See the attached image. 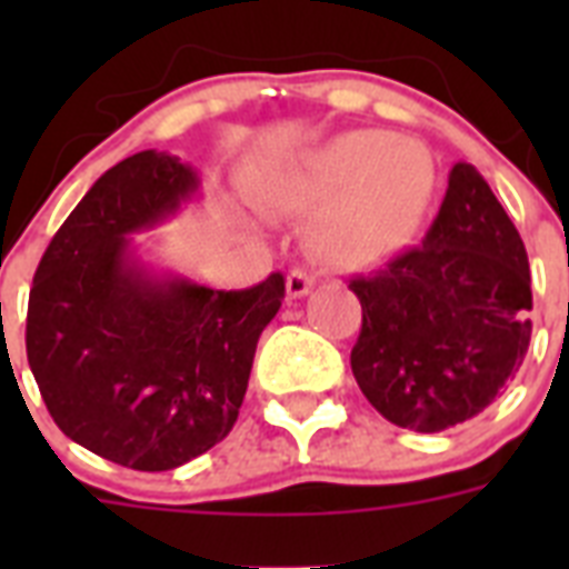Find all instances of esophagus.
Instances as JSON below:
<instances>
[{
  "mask_svg": "<svg viewBox=\"0 0 569 569\" xmlns=\"http://www.w3.org/2000/svg\"><path fill=\"white\" fill-rule=\"evenodd\" d=\"M316 286V277L310 271H303V268H295L292 274L286 277V292L289 298H303V295H310V289Z\"/></svg>",
  "mask_w": 569,
  "mask_h": 569,
  "instance_id": "1",
  "label": "esophagus"
}]
</instances>
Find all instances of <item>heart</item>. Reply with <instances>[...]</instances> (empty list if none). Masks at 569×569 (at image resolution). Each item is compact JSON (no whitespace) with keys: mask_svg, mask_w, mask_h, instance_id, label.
<instances>
[{"mask_svg":"<svg viewBox=\"0 0 569 569\" xmlns=\"http://www.w3.org/2000/svg\"><path fill=\"white\" fill-rule=\"evenodd\" d=\"M437 159L416 138L355 129L330 138L292 168L253 182L262 209L325 214L312 244L339 268H372L413 241L437 197Z\"/></svg>","mask_w":569,"mask_h":569,"instance_id":"heart-1","label":"heart"}]
</instances>
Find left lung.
<instances>
[{
  "instance_id": "left-lung-1",
  "label": "left lung",
  "mask_w": 569,
  "mask_h": 569,
  "mask_svg": "<svg viewBox=\"0 0 569 569\" xmlns=\"http://www.w3.org/2000/svg\"><path fill=\"white\" fill-rule=\"evenodd\" d=\"M348 289L363 328L351 372L398 428L446 431L478 416L520 372L531 339V274L520 232L467 162L413 248Z\"/></svg>"
}]
</instances>
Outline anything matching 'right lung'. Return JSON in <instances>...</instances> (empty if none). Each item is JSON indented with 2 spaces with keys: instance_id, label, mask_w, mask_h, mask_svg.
I'll return each instance as SVG.
<instances>
[{
  "instance_id": "add662e5",
  "label": "right lung",
  "mask_w": 569,
  "mask_h": 569,
  "mask_svg": "<svg viewBox=\"0 0 569 569\" xmlns=\"http://www.w3.org/2000/svg\"><path fill=\"white\" fill-rule=\"evenodd\" d=\"M200 191L177 156L141 150L93 182L34 271L26 355L49 416L120 467L164 472L221 442L239 419L259 333L283 274L221 292L159 274L132 232Z\"/></svg>"
}]
</instances>
